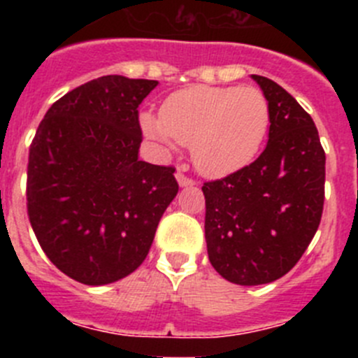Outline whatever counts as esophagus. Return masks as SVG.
<instances>
[{
  "label": "esophagus",
  "instance_id": "obj_1",
  "mask_svg": "<svg viewBox=\"0 0 358 358\" xmlns=\"http://www.w3.org/2000/svg\"><path fill=\"white\" fill-rule=\"evenodd\" d=\"M175 176H176V182H178L180 187H192V185H196V182H194L192 178H189V176L183 175L182 171H176Z\"/></svg>",
  "mask_w": 358,
  "mask_h": 358
}]
</instances>
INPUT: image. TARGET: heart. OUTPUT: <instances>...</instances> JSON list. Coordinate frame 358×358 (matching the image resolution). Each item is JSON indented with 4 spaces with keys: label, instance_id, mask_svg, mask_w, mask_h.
Returning a JSON list of instances; mask_svg holds the SVG:
<instances>
[{
    "label": "heart",
    "instance_id": "obj_1",
    "mask_svg": "<svg viewBox=\"0 0 358 358\" xmlns=\"http://www.w3.org/2000/svg\"><path fill=\"white\" fill-rule=\"evenodd\" d=\"M150 138L171 149L190 145L194 166L206 176H225L255 159L270 124V107L259 90L197 85L168 96L161 119L142 114Z\"/></svg>",
    "mask_w": 358,
    "mask_h": 358
}]
</instances>
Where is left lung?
<instances>
[{
    "label": "left lung",
    "mask_w": 358,
    "mask_h": 358,
    "mask_svg": "<svg viewBox=\"0 0 358 358\" xmlns=\"http://www.w3.org/2000/svg\"><path fill=\"white\" fill-rule=\"evenodd\" d=\"M251 78L270 107L265 150L202 185L209 262L239 286L273 282L298 263L319 229L326 183V154L308 112L272 79Z\"/></svg>",
    "instance_id": "left-lung-1"
}]
</instances>
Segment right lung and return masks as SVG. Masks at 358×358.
Segmentation results:
<instances>
[{
	"instance_id": "add662e5",
	"label": "right lung",
	"mask_w": 358,
	"mask_h": 358,
	"mask_svg": "<svg viewBox=\"0 0 358 358\" xmlns=\"http://www.w3.org/2000/svg\"><path fill=\"white\" fill-rule=\"evenodd\" d=\"M152 79L102 76L57 100L29 150L27 213L50 262L86 286L135 272L178 194L171 166L138 159Z\"/></svg>"
}]
</instances>
